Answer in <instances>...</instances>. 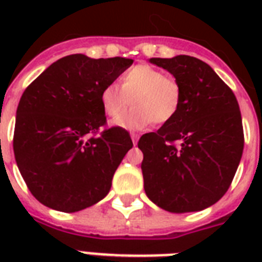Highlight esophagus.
Wrapping results in <instances>:
<instances>
[{
	"instance_id": "1",
	"label": "esophagus",
	"mask_w": 262,
	"mask_h": 262,
	"mask_svg": "<svg viewBox=\"0 0 262 262\" xmlns=\"http://www.w3.org/2000/svg\"><path fill=\"white\" fill-rule=\"evenodd\" d=\"M130 137H132V141H133V144H137V141H139V139H140V135H137V133H132L130 135Z\"/></svg>"
}]
</instances>
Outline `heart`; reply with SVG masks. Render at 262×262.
Returning a JSON list of instances; mask_svg holds the SVG:
<instances>
[{
    "mask_svg": "<svg viewBox=\"0 0 262 262\" xmlns=\"http://www.w3.org/2000/svg\"><path fill=\"white\" fill-rule=\"evenodd\" d=\"M119 85L108 84L102 90L100 103L104 114L118 118L132 99L134 107L114 125L126 130H139L152 122L166 123L178 113L181 85L174 77L164 75L156 68L139 63L127 69Z\"/></svg>",
    "mask_w": 262,
    "mask_h": 262,
    "instance_id": "obj_1",
    "label": "heart"
}]
</instances>
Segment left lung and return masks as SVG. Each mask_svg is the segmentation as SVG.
I'll use <instances>...</instances> for the list:
<instances>
[{"instance_id": "left-lung-1", "label": "left lung", "mask_w": 262, "mask_h": 262, "mask_svg": "<svg viewBox=\"0 0 262 262\" xmlns=\"http://www.w3.org/2000/svg\"><path fill=\"white\" fill-rule=\"evenodd\" d=\"M181 85L178 113L141 136L144 189L164 211H203L228 190L244 152L235 95L208 63L190 55L151 58Z\"/></svg>"}]
</instances>
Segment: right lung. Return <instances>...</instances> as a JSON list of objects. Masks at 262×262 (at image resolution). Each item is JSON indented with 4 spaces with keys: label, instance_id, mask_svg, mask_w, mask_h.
<instances>
[{
    "label": "right lung",
    "instance_id": "obj_1",
    "mask_svg": "<svg viewBox=\"0 0 262 262\" xmlns=\"http://www.w3.org/2000/svg\"><path fill=\"white\" fill-rule=\"evenodd\" d=\"M132 63L121 57L67 55L26 88L16 111L13 152L39 203L77 212L110 191L133 143L122 127H104L100 94Z\"/></svg>",
    "mask_w": 262,
    "mask_h": 262
}]
</instances>
